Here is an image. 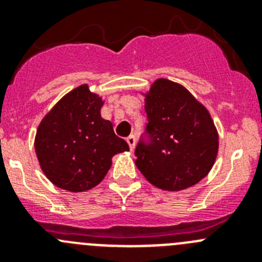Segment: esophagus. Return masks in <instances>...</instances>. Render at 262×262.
Listing matches in <instances>:
<instances>
[{
	"mask_svg": "<svg viewBox=\"0 0 262 262\" xmlns=\"http://www.w3.org/2000/svg\"><path fill=\"white\" fill-rule=\"evenodd\" d=\"M126 143L129 144V148H130V150H133L134 147H136V137L129 136L128 138H126Z\"/></svg>",
	"mask_w": 262,
	"mask_h": 262,
	"instance_id": "1",
	"label": "esophagus"
}]
</instances>
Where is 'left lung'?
<instances>
[{"mask_svg": "<svg viewBox=\"0 0 262 262\" xmlns=\"http://www.w3.org/2000/svg\"><path fill=\"white\" fill-rule=\"evenodd\" d=\"M148 124L134 155L155 186L179 191L198 184L213 167L218 133L209 112L176 82H153L146 95Z\"/></svg>", "mask_w": 262, "mask_h": 262, "instance_id": "8db88e82", "label": "left lung"}]
</instances>
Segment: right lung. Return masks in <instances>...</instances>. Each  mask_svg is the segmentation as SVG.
<instances>
[{
  "mask_svg": "<svg viewBox=\"0 0 262 262\" xmlns=\"http://www.w3.org/2000/svg\"><path fill=\"white\" fill-rule=\"evenodd\" d=\"M102 100L87 84L68 92L44 116L35 137L39 163L55 186L86 191L101 182L113 156L129 150L112 121L100 115Z\"/></svg>",
  "mask_w": 262,
  "mask_h": 262,
  "instance_id": "obj_1",
  "label": "right lung"
}]
</instances>
